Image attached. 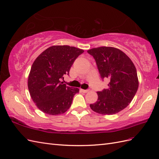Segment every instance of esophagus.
<instances>
[{
    "label": "esophagus",
    "instance_id": "34e87169",
    "mask_svg": "<svg viewBox=\"0 0 159 159\" xmlns=\"http://www.w3.org/2000/svg\"><path fill=\"white\" fill-rule=\"evenodd\" d=\"M80 91H82L83 93H88L89 91V90H84V89H80Z\"/></svg>",
    "mask_w": 159,
    "mask_h": 159
}]
</instances>
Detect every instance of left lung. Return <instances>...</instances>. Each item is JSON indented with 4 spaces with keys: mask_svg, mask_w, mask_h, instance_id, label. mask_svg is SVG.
<instances>
[{
    "mask_svg": "<svg viewBox=\"0 0 159 159\" xmlns=\"http://www.w3.org/2000/svg\"><path fill=\"white\" fill-rule=\"evenodd\" d=\"M94 58L101 79H108V88L98 91V99L90 104L93 111L103 115L121 111L131 103L138 88L136 68L129 57L113 47H99L87 51Z\"/></svg>",
    "mask_w": 159,
    "mask_h": 159,
    "instance_id": "left-lung-1",
    "label": "left lung"
}]
</instances>
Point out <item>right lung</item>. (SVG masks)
<instances>
[{
    "label": "right lung",
    "mask_w": 159,
    "mask_h": 159,
    "mask_svg": "<svg viewBox=\"0 0 159 159\" xmlns=\"http://www.w3.org/2000/svg\"><path fill=\"white\" fill-rule=\"evenodd\" d=\"M83 50L69 46H53L44 50L32 64L28 89L39 109L48 115H59L71 106L78 88L61 82Z\"/></svg>",
    "instance_id": "right-lung-1"
}]
</instances>
